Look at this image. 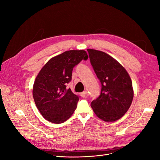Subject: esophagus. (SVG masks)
Instances as JSON below:
<instances>
[{"mask_svg":"<svg viewBox=\"0 0 160 160\" xmlns=\"http://www.w3.org/2000/svg\"><path fill=\"white\" fill-rule=\"evenodd\" d=\"M87 95H88V92H87V91H85L83 92H82V93H80V95L82 97V98H85Z\"/></svg>","mask_w":160,"mask_h":160,"instance_id":"esophagus-1","label":"esophagus"}]
</instances>
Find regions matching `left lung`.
<instances>
[{
	"label": "left lung",
	"mask_w": 160,
	"mask_h": 160,
	"mask_svg": "<svg viewBox=\"0 0 160 160\" xmlns=\"http://www.w3.org/2000/svg\"><path fill=\"white\" fill-rule=\"evenodd\" d=\"M99 79L100 95L91 103L94 113L105 122H115L129 109L133 98L132 82L124 67L104 52L88 49Z\"/></svg>",
	"instance_id": "1"
}]
</instances>
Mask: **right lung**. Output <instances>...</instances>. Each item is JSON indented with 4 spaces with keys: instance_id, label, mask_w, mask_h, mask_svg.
<instances>
[{
    "instance_id": "right-lung-1",
    "label": "right lung",
    "mask_w": 160,
    "mask_h": 160,
    "mask_svg": "<svg viewBox=\"0 0 160 160\" xmlns=\"http://www.w3.org/2000/svg\"><path fill=\"white\" fill-rule=\"evenodd\" d=\"M88 59L83 50L65 51L51 59L38 72L32 95L37 109L45 119L61 123L73 113L79 96L70 88L67 89V84L72 79L73 67Z\"/></svg>"
}]
</instances>
